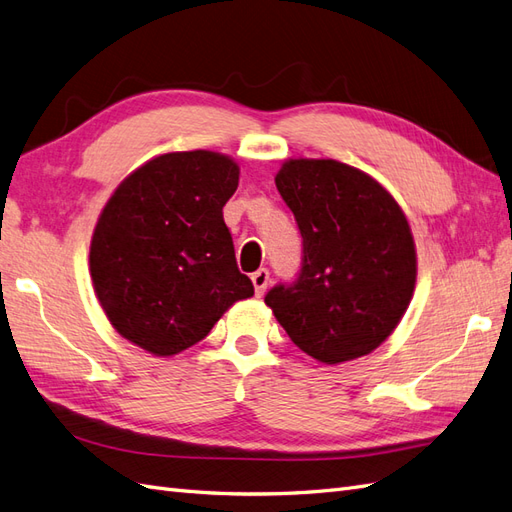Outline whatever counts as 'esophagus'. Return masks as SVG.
<instances>
[{"label":"esophagus","mask_w":512,"mask_h":512,"mask_svg":"<svg viewBox=\"0 0 512 512\" xmlns=\"http://www.w3.org/2000/svg\"><path fill=\"white\" fill-rule=\"evenodd\" d=\"M252 284H254V290H256V297L265 295L267 284H269V271H267V269L254 271V273H252Z\"/></svg>","instance_id":"34e87169"}]
</instances>
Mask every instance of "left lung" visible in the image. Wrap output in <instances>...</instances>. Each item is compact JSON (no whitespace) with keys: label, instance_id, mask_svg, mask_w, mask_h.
I'll return each instance as SVG.
<instances>
[{"label":"left lung","instance_id":"obj_1","mask_svg":"<svg viewBox=\"0 0 512 512\" xmlns=\"http://www.w3.org/2000/svg\"><path fill=\"white\" fill-rule=\"evenodd\" d=\"M275 187L303 239L297 282L265 303L297 347L323 364L375 351L396 329L416 290L418 258L392 193L336 159H288Z\"/></svg>","mask_w":512,"mask_h":512}]
</instances>
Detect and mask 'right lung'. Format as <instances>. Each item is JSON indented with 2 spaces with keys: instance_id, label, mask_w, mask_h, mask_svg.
I'll use <instances>...</instances> for the list:
<instances>
[{
  "instance_id": "obj_1",
  "label": "right lung",
  "mask_w": 512,
  "mask_h": 512,
  "mask_svg": "<svg viewBox=\"0 0 512 512\" xmlns=\"http://www.w3.org/2000/svg\"><path fill=\"white\" fill-rule=\"evenodd\" d=\"M237 187L239 163L213 150L159 155L116 187L94 226L90 275L122 338L172 357L254 295L224 222Z\"/></svg>"
}]
</instances>
